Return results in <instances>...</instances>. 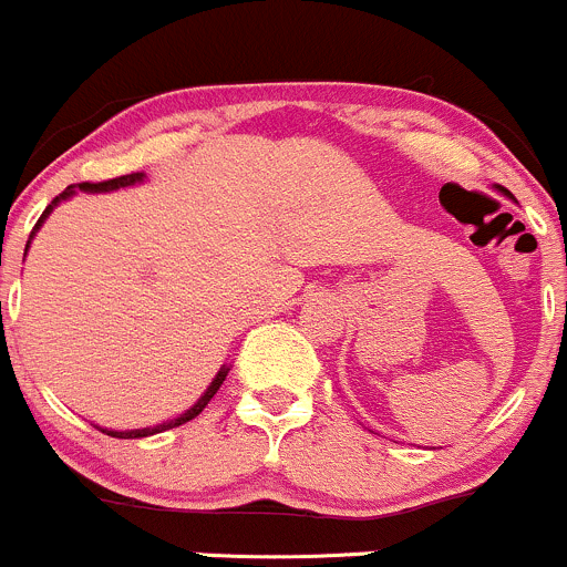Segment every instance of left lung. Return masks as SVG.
Here are the masks:
<instances>
[{
    "label": "left lung",
    "mask_w": 567,
    "mask_h": 567,
    "mask_svg": "<svg viewBox=\"0 0 567 567\" xmlns=\"http://www.w3.org/2000/svg\"><path fill=\"white\" fill-rule=\"evenodd\" d=\"M502 192H505V188H502ZM505 194H507V192H505Z\"/></svg>",
    "instance_id": "obj_1"
}]
</instances>
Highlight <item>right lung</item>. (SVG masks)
I'll return each instance as SVG.
<instances>
[{"label": "right lung", "mask_w": 567, "mask_h": 567, "mask_svg": "<svg viewBox=\"0 0 567 567\" xmlns=\"http://www.w3.org/2000/svg\"><path fill=\"white\" fill-rule=\"evenodd\" d=\"M142 181H145V173H131V175H120V177H112V181H104V183H73V186H68L65 192L60 194V197H54V199H51V205H49V208L43 210V216H40V219H38V225H35V230H32L30 241H27V249H30L32 238H35V233L40 230V227H43V221L49 219V216H51V210H54L56 205H60V203H65V199H71L73 194H76V192H87V194L117 192V188H128V186H136V183H142ZM227 373H230V368H227V364H221V368H219V373H216V375H214V381H210V384H208V390H205V392L199 394V398H197V403H194L192 409H186V411H183L181 416H175V420H167V422H162V425H153V427H136V431H112V427H99V425H95V427H99L101 433H106V436H112V439H145V436H153V433L169 431V427H177V425H183V422L194 420V416H197L199 411H203L205 405L210 403V398H214V394L219 392L221 381L227 379Z\"/></svg>", "instance_id": "1"}]
</instances>
